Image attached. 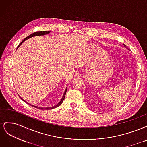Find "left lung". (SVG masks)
<instances>
[{"label":"left lung","mask_w":147,"mask_h":147,"mask_svg":"<svg viewBox=\"0 0 147 147\" xmlns=\"http://www.w3.org/2000/svg\"><path fill=\"white\" fill-rule=\"evenodd\" d=\"M123 45H124V47H126V48L127 49H128V48H127V47H126V46L125 45H124V44H123ZM128 50H129V49H128Z\"/></svg>","instance_id":"left-lung-1"}]
</instances>
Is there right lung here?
Segmentation results:
<instances>
[{
    "label": "right lung",
    "instance_id": "right-lung-1",
    "mask_svg": "<svg viewBox=\"0 0 147 147\" xmlns=\"http://www.w3.org/2000/svg\"><path fill=\"white\" fill-rule=\"evenodd\" d=\"M50 32V31H38V32H34V33H33V34H30V35H29V36H28L27 37H26V38L23 40L21 42V43L20 44V45H19L18 46L17 49L18 48L20 47V46L21 45V44L23 43L25 40H28V39H29V38H31V37H35V36H41V35H47V34H48ZM67 87H66L64 93V94H63V96L62 97V99H61V100L58 102V103H57V104H56L55 105H53V106H51V107H38V106H36V105H32V104H30L29 103H28V102L25 101L23 98H22V97H21L19 94H18V96H20V98H21L22 100H23V101H24L25 102H26V103H28V104H30L31 106L34 107H35V108L38 109H41V110H49V109H55V108L57 107H59V105H61L62 104V103H63V100H64V98H65V94H66V92H67Z\"/></svg>",
    "mask_w": 147,
    "mask_h": 147
}]
</instances>
